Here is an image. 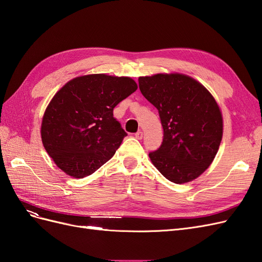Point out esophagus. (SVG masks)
Here are the masks:
<instances>
[{"label": "esophagus", "instance_id": "34e87169", "mask_svg": "<svg viewBox=\"0 0 262 262\" xmlns=\"http://www.w3.org/2000/svg\"><path fill=\"white\" fill-rule=\"evenodd\" d=\"M136 138H137L138 140H142V138H143V132H142V131H138V132L136 133Z\"/></svg>", "mask_w": 262, "mask_h": 262}]
</instances>
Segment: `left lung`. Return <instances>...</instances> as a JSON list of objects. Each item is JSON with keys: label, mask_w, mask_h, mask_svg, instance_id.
Listing matches in <instances>:
<instances>
[{"label": "left lung", "mask_w": 262, "mask_h": 262, "mask_svg": "<svg viewBox=\"0 0 262 262\" xmlns=\"http://www.w3.org/2000/svg\"><path fill=\"white\" fill-rule=\"evenodd\" d=\"M142 95L160 114L161 147L148 154L162 175L175 184L192 181L209 168L223 137V116L212 94L181 73L140 76Z\"/></svg>", "instance_id": "1"}]
</instances>
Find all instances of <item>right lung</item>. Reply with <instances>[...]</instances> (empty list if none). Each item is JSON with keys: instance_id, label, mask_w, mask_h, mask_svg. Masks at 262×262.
Wrapping results in <instances>:
<instances>
[{"instance_id": "1", "label": "right lung", "mask_w": 262, "mask_h": 262, "mask_svg": "<svg viewBox=\"0 0 262 262\" xmlns=\"http://www.w3.org/2000/svg\"><path fill=\"white\" fill-rule=\"evenodd\" d=\"M138 90L128 76L87 74L55 93L41 121V141L67 175L84 178L112 158L126 136L114 108Z\"/></svg>"}]
</instances>
